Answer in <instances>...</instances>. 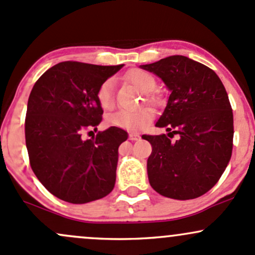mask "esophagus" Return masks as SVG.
<instances>
[{
    "instance_id": "1",
    "label": "esophagus",
    "mask_w": 255,
    "mask_h": 255,
    "mask_svg": "<svg viewBox=\"0 0 255 255\" xmlns=\"http://www.w3.org/2000/svg\"><path fill=\"white\" fill-rule=\"evenodd\" d=\"M128 138H130L131 141H137V139L141 138V136H139L138 133L131 132V133H128Z\"/></svg>"
}]
</instances>
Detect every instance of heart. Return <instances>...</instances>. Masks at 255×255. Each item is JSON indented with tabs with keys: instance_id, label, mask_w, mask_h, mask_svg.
Here are the masks:
<instances>
[{
	"instance_id": "b5f03b06",
	"label": "heart",
	"mask_w": 255,
	"mask_h": 255,
	"mask_svg": "<svg viewBox=\"0 0 255 255\" xmlns=\"http://www.w3.org/2000/svg\"><path fill=\"white\" fill-rule=\"evenodd\" d=\"M127 79L143 94H148L149 101H153V92L157 87L154 76L144 70H132L127 75ZM97 100L105 111L114 106V79H107L97 91ZM154 113L150 108H139L136 111H117L107 117V123L112 127L127 128V130H141L149 125Z\"/></svg>"
}]
</instances>
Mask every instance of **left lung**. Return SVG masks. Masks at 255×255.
<instances>
[{
	"label": "left lung",
	"mask_w": 255,
	"mask_h": 255,
	"mask_svg": "<svg viewBox=\"0 0 255 255\" xmlns=\"http://www.w3.org/2000/svg\"><path fill=\"white\" fill-rule=\"evenodd\" d=\"M155 74L170 91L157 128L168 136L143 135L152 144L147 174L155 192L172 199L207 193L221 177L232 154L234 114L214 70L185 56L139 65ZM179 138L174 142L170 133Z\"/></svg>",
	"instance_id": "obj_1"
}]
</instances>
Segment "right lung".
<instances>
[{"instance_id":"obj_1","label":"right lung","mask_w":255,"mask_h":255,"mask_svg":"<svg viewBox=\"0 0 255 255\" xmlns=\"http://www.w3.org/2000/svg\"><path fill=\"white\" fill-rule=\"evenodd\" d=\"M124 64L62 62L41 75L30 92L25 142L39 181L62 201L84 204L106 197L116 185L118 148L128 139L123 128L97 130L103 109L97 91ZM92 132V131H90Z\"/></svg>"}]
</instances>
